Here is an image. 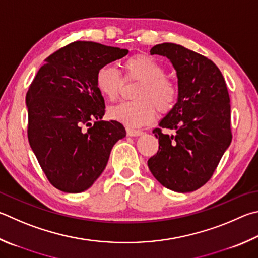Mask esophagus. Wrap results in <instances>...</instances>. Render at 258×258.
Segmentation results:
<instances>
[{
    "instance_id": "1",
    "label": "esophagus",
    "mask_w": 258,
    "mask_h": 258,
    "mask_svg": "<svg viewBox=\"0 0 258 258\" xmlns=\"http://www.w3.org/2000/svg\"><path fill=\"white\" fill-rule=\"evenodd\" d=\"M126 133H127L128 137H140V135H142L143 132L140 130H133V128H126Z\"/></svg>"
}]
</instances>
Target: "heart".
I'll use <instances>...</instances> for the list:
<instances>
[{"instance_id":"1","label":"heart","mask_w":258,"mask_h":258,"mask_svg":"<svg viewBox=\"0 0 258 258\" xmlns=\"http://www.w3.org/2000/svg\"><path fill=\"white\" fill-rule=\"evenodd\" d=\"M125 81H139L134 101L119 102L109 109L111 119L130 127L150 124L157 115V108L167 113L176 105L179 87L165 76L166 70L156 58L137 54L123 62ZM124 80L113 65H102L96 73V88L107 100H115Z\"/></svg>"}]
</instances>
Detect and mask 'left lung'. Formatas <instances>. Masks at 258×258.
Wrapping results in <instances>:
<instances>
[{
    "label": "left lung",
    "instance_id": "left-lung-1",
    "mask_svg": "<svg viewBox=\"0 0 258 258\" xmlns=\"http://www.w3.org/2000/svg\"><path fill=\"white\" fill-rule=\"evenodd\" d=\"M151 55L166 56L177 72L179 97L153 133L159 150L148 160L166 188L188 193L207 184L231 143L230 98L221 71L212 60L184 46L163 43ZM176 131V136L162 133Z\"/></svg>",
    "mask_w": 258,
    "mask_h": 258
}]
</instances>
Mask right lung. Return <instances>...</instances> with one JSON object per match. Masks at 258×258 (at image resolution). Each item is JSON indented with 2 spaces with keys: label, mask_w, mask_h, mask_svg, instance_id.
I'll return each instance as SVG.
<instances>
[{
  "label": "right lung",
  "mask_w": 258,
  "mask_h": 258,
  "mask_svg": "<svg viewBox=\"0 0 258 258\" xmlns=\"http://www.w3.org/2000/svg\"><path fill=\"white\" fill-rule=\"evenodd\" d=\"M127 49L73 41L46 58L28 89V140L48 181L65 193L91 187L126 135L116 120H101L105 100L96 88L102 65Z\"/></svg>",
  "instance_id": "1"
}]
</instances>
